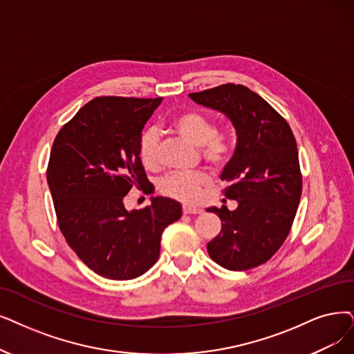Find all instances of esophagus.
<instances>
[{
	"mask_svg": "<svg viewBox=\"0 0 354 354\" xmlns=\"http://www.w3.org/2000/svg\"><path fill=\"white\" fill-rule=\"evenodd\" d=\"M183 214H185V215H197V214H202V209L196 207V206H190V205H185V206H183Z\"/></svg>",
	"mask_w": 354,
	"mask_h": 354,
	"instance_id": "34e87169",
	"label": "esophagus"
}]
</instances>
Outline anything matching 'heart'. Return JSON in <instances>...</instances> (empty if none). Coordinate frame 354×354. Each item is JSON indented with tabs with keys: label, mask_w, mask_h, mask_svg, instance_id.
<instances>
[{
	"label": "heart",
	"mask_w": 354,
	"mask_h": 354,
	"mask_svg": "<svg viewBox=\"0 0 354 354\" xmlns=\"http://www.w3.org/2000/svg\"><path fill=\"white\" fill-rule=\"evenodd\" d=\"M169 128L201 148L202 157L214 167H222L231 158L234 149V136L230 131L215 129V123L206 113L187 109L169 120ZM160 135L155 128L145 129L139 136L138 153L142 164L155 168L160 162ZM209 177L202 171L169 173L158 181L160 190L176 201L193 203L199 199Z\"/></svg>",
	"instance_id": "b5f03b06"
}]
</instances>
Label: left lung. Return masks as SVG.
<instances>
[{
	"label": "left lung",
	"instance_id": "obj_1",
	"mask_svg": "<svg viewBox=\"0 0 354 354\" xmlns=\"http://www.w3.org/2000/svg\"><path fill=\"white\" fill-rule=\"evenodd\" d=\"M222 111L236 131V148L221 178L223 196L238 207H209L222 230L207 244L210 259L228 270H248L270 260L285 243L298 210L302 174L289 123L263 97L241 84L189 94Z\"/></svg>",
	"mask_w": 354,
	"mask_h": 354
}]
</instances>
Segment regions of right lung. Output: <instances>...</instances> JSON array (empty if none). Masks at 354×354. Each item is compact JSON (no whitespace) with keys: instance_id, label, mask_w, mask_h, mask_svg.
I'll list each match as a JSON object with an SVG mask.
<instances>
[{"instance_id":"obj_1","label":"right lung","mask_w":354,"mask_h":354,"mask_svg":"<svg viewBox=\"0 0 354 354\" xmlns=\"http://www.w3.org/2000/svg\"><path fill=\"white\" fill-rule=\"evenodd\" d=\"M158 98L95 97L56 135L48 185L59 230L93 272L129 280L157 263L162 231L181 218L180 203L152 197L144 209L126 210L131 189L148 183L138 153Z\"/></svg>"}]
</instances>
